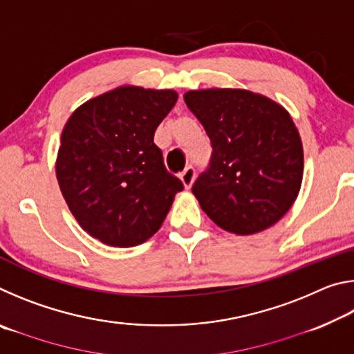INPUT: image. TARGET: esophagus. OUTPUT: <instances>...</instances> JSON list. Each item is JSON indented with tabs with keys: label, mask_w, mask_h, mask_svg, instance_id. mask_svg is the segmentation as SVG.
Instances as JSON below:
<instances>
[{
	"label": "esophagus",
	"mask_w": 354,
	"mask_h": 354,
	"mask_svg": "<svg viewBox=\"0 0 354 354\" xmlns=\"http://www.w3.org/2000/svg\"><path fill=\"white\" fill-rule=\"evenodd\" d=\"M179 178H181L184 187L190 189L192 184H194V179H195V169L194 167H187V169H185L181 175H179Z\"/></svg>",
	"instance_id": "34e87169"
}]
</instances>
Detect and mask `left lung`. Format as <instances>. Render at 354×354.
<instances>
[{
	"mask_svg": "<svg viewBox=\"0 0 354 354\" xmlns=\"http://www.w3.org/2000/svg\"><path fill=\"white\" fill-rule=\"evenodd\" d=\"M212 143L209 169L192 192L215 225L239 236L273 226L303 181V143L290 113L245 88L184 93Z\"/></svg>",
	"mask_w": 354,
	"mask_h": 354,
	"instance_id": "1",
	"label": "left lung"
}]
</instances>
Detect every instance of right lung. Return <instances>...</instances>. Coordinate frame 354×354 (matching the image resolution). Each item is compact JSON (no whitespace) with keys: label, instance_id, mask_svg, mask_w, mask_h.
Segmentation results:
<instances>
[{"label":"right lung","instance_id":"add662e5","mask_svg":"<svg viewBox=\"0 0 354 354\" xmlns=\"http://www.w3.org/2000/svg\"><path fill=\"white\" fill-rule=\"evenodd\" d=\"M176 100L171 88L120 86L86 101L65 123L59 187L80 226L104 245L128 248L148 241L184 189L153 142Z\"/></svg>","mask_w":354,"mask_h":354}]
</instances>
